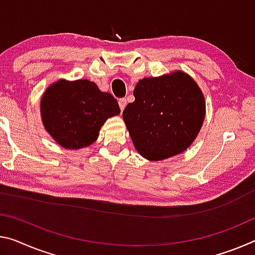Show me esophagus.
Segmentation results:
<instances>
[{"label": "esophagus", "mask_w": 255, "mask_h": 255, "mask_svg": "<svg viewBox=\"0 0 255 255\" xmlns=\"http://www.w3.org/2000/svg\"><path fill=\"white\" fill-rule=\"evenodd\" d=\"M119 103V107H120V110H124L125 107L127 106V100L126 99H119L118 101Z\"/></svg>", "instance_id": "1"}]
</instances>
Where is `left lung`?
Returning <instances> with one entry per match:
<instances>
[{
  "label": "left lung",
  "instance_id": "8db88e82",
  "mask_svg": "<svg viewBox=\"0 0 255 255\" xmlns=\"http://www.w3.org/2000/svg\"><path fill=\"white\" fill-rule=\"evenodd\" d=\"M135 101L123 117L140 155L160 161L184 152L196 138L205 116L204 96L197 84L177 71L139 80Z\"/></svg>",
  "mask_w": 255,
  "mask_h": 255
}]
</instances>
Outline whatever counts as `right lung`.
<instances>
[{
  "label": "right lung",
  "instance_id": "1",
  "mask_svg": "<svg viewBox=\"0 0 255 255\" xmlns=\"http://www.w3.org/2000/svg\"><path fill=\"white\" fill-rule=\"evenodd\" d=\"M43 124L64 148L86 147L98 139L101 126L120 113L117 100L87 79L60 80L40 101Z\"/></svg>",
  "mask_w": 255,
  "mask_h": 255
}]
</instances>
